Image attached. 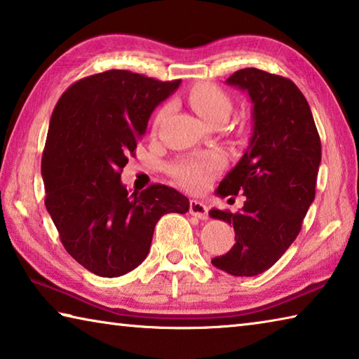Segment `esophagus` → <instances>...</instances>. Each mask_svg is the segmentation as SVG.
<instances>
[{"instance_id":"34e87169","label":"esophagus","mask_w":359,"mask_h":359,"mask_svg":"<svg viewBox=\"0 0 359 359\" xmlns=\"http://www.w3.org/2000/svg\"><path fill=\"white\" fill-rule=\"evenodd\" d=\"M208 212H209V209L204 203L198 201V199H191L190 201V214L191 215L201 218V220H208V217H209Z\"/></svg>"}]
</instances>
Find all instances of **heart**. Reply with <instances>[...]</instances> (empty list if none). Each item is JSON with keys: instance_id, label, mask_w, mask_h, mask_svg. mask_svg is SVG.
Listing matches in <instances>:
<instances>
[{"instance_id": "b5f03b06", "label": "heart", "mask_w": 359, "mask_h": 359, "mask_svg": "<svg viewBox=\"0 0 359 359\" xmlns=\"http://www.w3.org/2000/svg\"><path fill=\"white\" fill-rule=\"evenodd\" d=\"M188 101L203 120L215 121L218 118H226L231 112V100L223 88L214 83H198L188 93ZM169 106H163L156 114V123L166 117ZM224 160L218 154H208L203 156L182 158L171 165L172 177L191 190H203L217 171H220Z\"/></svg>"}]
</instances>
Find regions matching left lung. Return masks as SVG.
I'll return each mask as SVG.
<instances>
[{
  "instance_id": "left-lung-1",
  "label": "left lung",
  "mask_w": 359,
  "mask_h": 359,
  "mask_svg": "<svg viewBox=\"0 0 359 359\" xmlns=\"http://www.w3.org/2000/svg\"><path fill=\"white\" fill-rule=\"evenodd\" d=\"M226 82L252 98L253 135L218 185L220 196L244 193L245 203L236 214L210 210L236 233L233 248L212 258V264L231 276L252 277L276 264L299 234L315 198L321 142L309 102L293 81L245 68Z\"/></svg>"
}]
</instances>
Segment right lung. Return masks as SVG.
<instances>
[{"label": "right lung", "mask_w": 359, "mask_h": 359, "mask_svg": "<svg viewBox=\"0 0 359 359\" xmlns=\"http://www.w3.org/2000/svg\"><path fill=\"white\" fill-rule=\"evenodd\" d=\"M179 83L109 69L69 85L53 109L41 161L44 203L66 252L96 276L135 269L147 257L158 220L190 209L171 187L128 194L120 182L150 114Z\"/></svg>", "instance_id": "add662e5"}]
</instances>
